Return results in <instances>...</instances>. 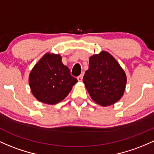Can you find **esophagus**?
Returning a JSON list of instances; mask_svg holds the SVG:
<instances>
[{"label": "esophagus", "instance_id": "obj_1", "mask_svg": "<svg viewBox=\"0 0 154 154\" xmlns=\"http://www.w3.org/2000/svg\"><path fill=\"white\" fill-rule=\"evenodd\" d=\"M82 77H83V74H80V76H78V77H77V80H78L79 82H82Z\"/></svg>", "mask_w": 154, "mask_h": 154}]
</instances>
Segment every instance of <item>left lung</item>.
<instances>
[{
	"label": "left lung",
	"instance_id": "8db88e82",
	"mask_svg": "<svg viewBox=\"0 0 154 154\" xmlns=\"http://www.w3.org/2000/svg\"><path fill=\"white\" fill-rule=\"evenodd\" d=\"M82 81L93 100L105 107L115 104L122 97L126 76L117 60L103 51L89 59V68Z\"/></svg>",
	"mask_w": 154,
	"mask_h": 154
}]
</instances>
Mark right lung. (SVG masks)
I'll list each match as a JSON object with an SVG mask.
<instances>
[{
	"mask_svg": "<svg viewBox=\"0 0 154 154\" xmlns=\"http://www.w3.org/2000/svg\"><path fill=\"white\" fill-rule=\"evenodd\" d=\"M77 82L64 66L59 55L47 53L32 69L29 85L33 96L40 102L55 104L66 97Z\"/></svg>",
	"mask_w": 154,
	"mask_h": 154,
	"instance_id": "right-lung-1",
	"label": "right lung"
}]
</instances>
